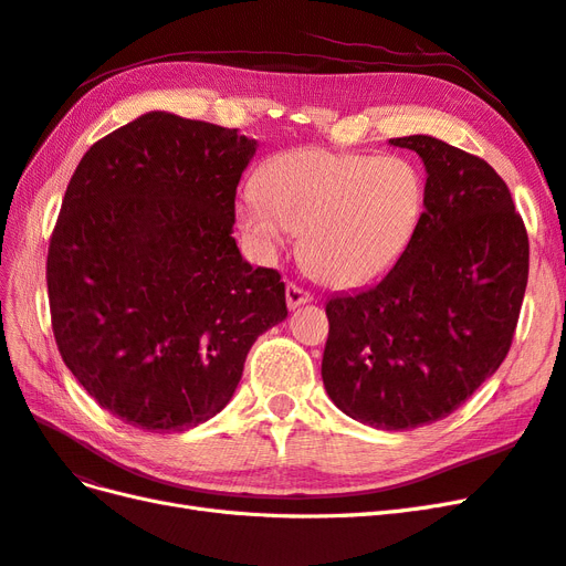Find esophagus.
<instances>
[{"label":"esophagus","mask_w":566,"mask_h":566,"mask_svg":"<svg viewBox=\"0 0 566 566\" xmlns=\"http://www.w3.org/2000/svg\"><path fill=\"white\" fill-rule=\"evenodd\" d=\"M285 302H287V310H297L300 304L314 302V295L310 293V290H304L297 283H287L285 285Z\"/></svg>","instance_id":"esophagus-1"}]
</instances>
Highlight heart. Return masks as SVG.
I'll use <instances>...</instances> for the list:
<instances>
[{
	"mask_svg": "<svg viewBox=\"0 0 566 566\" xmlns=\"http://www.w3.org/2000/svg\"><path fill=\"white\" fill-rule=\"evenodd\" d=\"M424 210V179L403 156L285 150L260 172L241 205L252 243L273 252L300 233L304 266L318 281L354 287L382 276L413 241Z\"/></svg>",
	"mask_w": 566,
	"mask_h": 566,
	"instance_id": "obj_1",
	"label": "heart"
}]
</instances>
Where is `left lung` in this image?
Instances as JSON below:
<instances>
[{
    "instance_id": "obj_1",
    "label": "left lung",
    "mask_w": 566,
    "mask_h": 566,
    "mask_svg": "<svg viewBox=\"0 0 566 566\" xmlns=\"http://www.w3.org/2000/svg\"><path fill=\"white\" fill-rule=\"evenodd\" d=\"M389 144L422 158L424 212L382 281L325 304L321 375L342 413L413 430L451 416L503 364L528 279V235L486 160L424 134Z\"/></svg>"
}]
</instances>
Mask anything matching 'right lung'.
Wrapping results in <instances>:
<instances>
[{"instance_id":"1","label":"right lung","mask_w":566,"mask_h":566,"mask_svg":"<svg viewBox=\"0 0 566 566\" xmlns=\"http://www.w3.org/2000/svg\"><path fill=\"white\" fill-rule=\"evenodd\" d=\"M256 142L146 113L80 160L51 231L46 287L63 364L115 418L184 432L217 416L254 339L287 316L276 269L235 245Z\"/></svg>"}]
</instances>
